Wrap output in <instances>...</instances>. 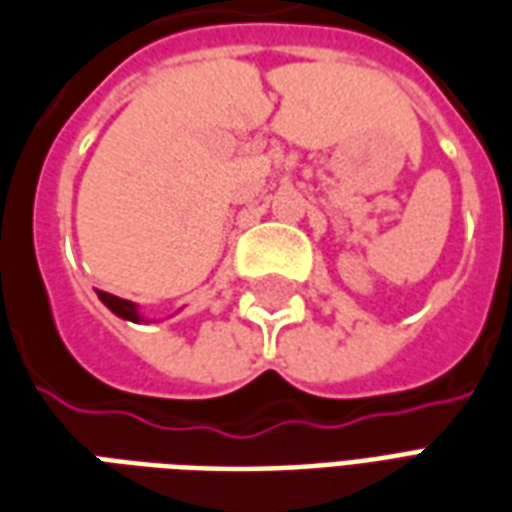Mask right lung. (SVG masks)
<instances>
[{
	"mask_svg": "<svg viewBox=\"0 0 512 512\" xmlns=\"http://www.w3.org/2000/svg\"><path fill=\"white\" fill-rule=\"evenodd\" d=\"M99 300L104 306L110 308L112 314H118L121 320H132V322H140L143 317L137 314V306H134L132 300H123V297H115L110 292H99Z\"/></svg>",
	"mask_w": 512,
	"mask_h": 512,
	"instance_id": "1",
	"label": "right lung"
}]
</instances>
